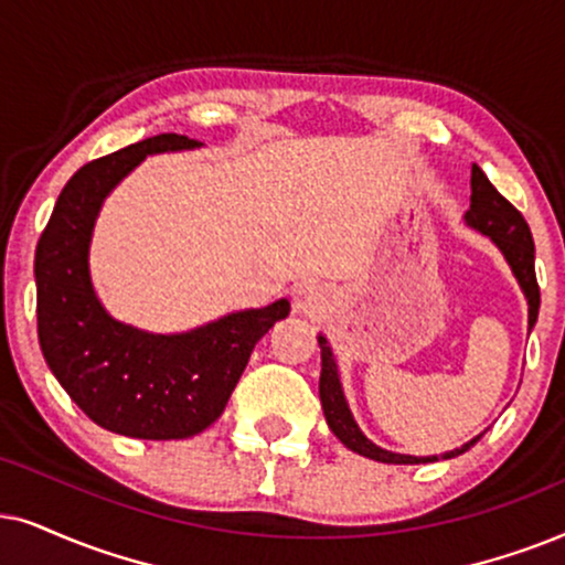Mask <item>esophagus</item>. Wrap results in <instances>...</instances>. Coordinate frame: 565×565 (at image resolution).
<instances>
[{"mask_svg":"<svg viewBox=\"0 0 565 565\" xmlns=\"http://www.w3.org/2000/svg\"><path fill=\"white\" fill-rule=\"evenodd\" d=\"M326 295H322L320 287H305L297 291L295 297V307L297 312H305V315H320L326 310Z\"/></svg>","mask_w":565,"mask_h":565,"instance_id":"34e87169","label":"esophagus"}]
</instances>
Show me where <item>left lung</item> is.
I'll return each instance as SVG.
<instances>
[{"label": "left lung", "instance_id": "left-lung-1", "mask_svg": "<svg viewBox=\"0 0 565 565\" xmlns=\"http://www.w3.org/2000/svg\"><path fill=\"white\" fill-rule=\"evenodd\" d=\"M470 227H476L493 239L495 245L501 247V253L507 255L511 270L519 278V287L524 289V297L530 302V328L537 322L540 312V287L535 276V243H532L530 224L524 222L522 212L514 204H509L503 195L495 191V185L486 178V172L472 164V195H470V212L465 214ZM320 343V359H322V372H320V403L322 411H326L328 426L338 439L343 441L345 447L353 449V452L370 457V460L377 462H393V465H418V462H436L439 457H411V455H395L385 452V449L374 447L364 434L359 431V426L353 424L349 405H345L341 382H338V370L333 361V351L326 341V335H318ZM483 436V434H480ZM470 439L468 445L455 449V452H447L445 460L449 457H457L476 445L480 439Z\"/></svg>", "mask_w": 565, "mask_h": 565}]
</instances>
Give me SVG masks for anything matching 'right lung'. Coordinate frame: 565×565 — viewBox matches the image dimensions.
Here are the masks:
<instances>
[{"label":"right lung","instance_id":"obj_1","mask_svg":"<svg viewBox=\"0 0 565 565\" xmlns=\"http://www.w3.org/2000/svg\"><path fill=\"white\" fill-rule=\"evenodd\" d=\"M201 147L160 134L82 164L35 247L38 341L46 364L85 416L134 439H188L222 416L255 343L289 315L287 299L227 315L180 335L116 322L87 270L89 235L110 188L147 154Z\"/></svg>","mask_w":565,"mask_h":565}]
</instances>
